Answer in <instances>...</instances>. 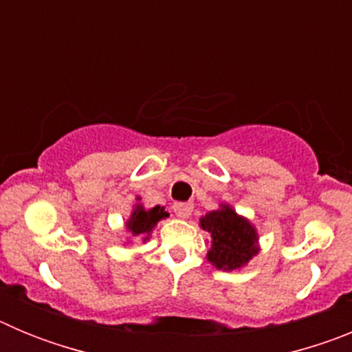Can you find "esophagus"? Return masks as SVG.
<instances>
[{"label": "esophagus", "mask_w": 352, "mask_h": 352, "mask_svg": "<svg viewBox=\"0 0 352 352\" xmlns=\"http://www.w3.org/2000/svg\"><path fill=\"white\" fill-rule=\"evenodd\" d=\"M174 213L178 214L179 219H188L192 214V210H194V204L192 203H176L173 206Z\"/></svg>", "instance_id": "34e87169"}]
</instances>
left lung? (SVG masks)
Wrapping results in <instances>:
<instances>
[{
    "label": "left lung",
    "mask_w": 352,
    "mask_h": 352,
    "mask_svg": "<svg viewBox=\"0 0 352 352\" xmlns=\"http://www.w3.org/2000/svg\"><path fill=\"white\" fill-rule=\"evenodd\" d=\"M199 226L210 232L206 259L217 270L234 272L245 268L261 252L256 226L231 204L220 203L217 210L208 211L199 219Z\"/></svg>",
    "instance_id": "obj_1"
}]
</instances>
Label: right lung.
Here are the masks:
<instances>
[{"mask_svg":"<svg viewBox=\"0 0 352 352\" xmlns=\"http://www.w3.org/2000/svg\"><path fill=\"white\" fill-rule=\"evenodd\" d=\"M167 217H169V213L164 206L144 208V204H141V197H138V203L132 206L130 217L125 223V231L129 234L126 241L129 243H132L133 239H139L142 243L149 241L157 223L160 220H166Z\"/></svg>","mask_w":352,"mask_h":352,"instance_id":"right-lung-1","label":"right lung"}]
</instances>
